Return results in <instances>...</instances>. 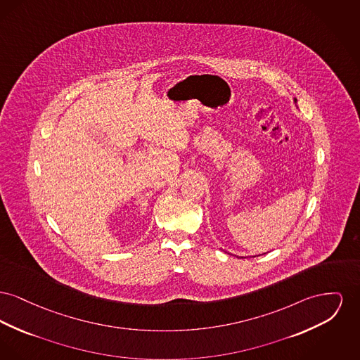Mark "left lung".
Here are the masks:
<instances>
[{
  "label": "left lung",
  "mask_w": 360,
  "mask_h": 360,
  "mask_svg": "<svg viewBox=\"0 0 360 360\" xmlns=\"http://www.w3.org/2000/svg\"><path fill=\"white\" fill-rule=\"evenodd\" d=\"M294 103H295V106H296V99H294Z\"/></svg>",
  "instance_id": "1"
}]
</instances>
